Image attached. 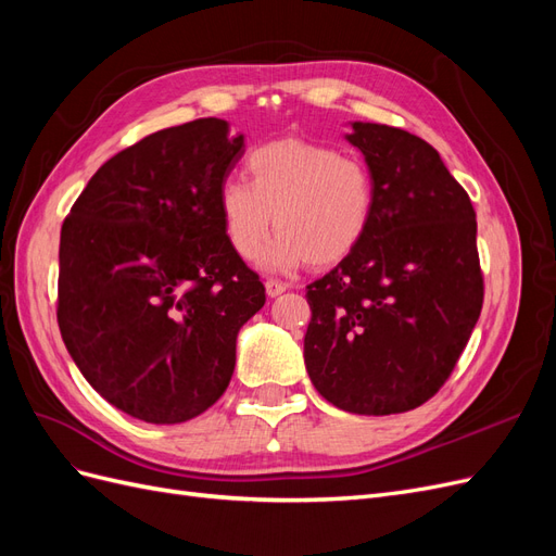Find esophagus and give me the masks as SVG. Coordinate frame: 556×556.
Wrapping results in <instances>:
<instances>
[{
    "instance_id": "1",
    "label": "esophagus",
    "mask_w": 556,
    "mask_h": 556,
    "mask_svg": "<svg viewBox=\"0 0 556 556\" xmlns=\"http://www.w3.org/2000/svg\"><path fill=\"white\" fill-rule=\"evenodd\" d=\"M264 288H266V294H268V296H278V294H282L285 290H288V282L276 280V278H268V280L264 282Z\"/></svg>"
}]
</instances>
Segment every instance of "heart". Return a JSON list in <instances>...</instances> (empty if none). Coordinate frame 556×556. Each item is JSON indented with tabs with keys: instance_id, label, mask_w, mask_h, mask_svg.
Listing matches in <instances>:
<instances>
[{
	"instance_id": "b5f03b06",
	"label": "heart",
	"mask_w": 556,
	"mask_h": 556,
	"mask_svg": "<svg viewBox=\"0 0 556 556\" xmlns=\"http://www.w3.org/2000/svg\"><path fill=\"white\" fill-rule=\"evenodd\" d=\"M248 182L229 178L217 194L225 237L241 260L266 252L268 268L331 266L364 241L374 220L376 185L359 157L301 139L271 141L245 160Z\"/></svg>"
}]
</instances>
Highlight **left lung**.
<instances>
[{
    "mask_svg": "<svg viewBox=\"0 0 556 556\" xmlns=\"http://www.w3.org/2000/svg\"><path fill=\"white\" fill-rule=\"evenodd\" d=\"M345 139L371 169L374 220L357 250L306 288L304 359L336 408L406 413L445 384L480 317L476 211L415 134L352 123Z\"/></svg>",
    "mask_w": 556,
    "mask_h": 556,
    "instance_id": "1",
    "label": "left lung"
}]
</instances>
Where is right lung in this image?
Instances as JSON below:
<instances>
[{
    "instance_id": "right-lung-1",
    "label": "right lung",
    "mask_w": 556,
    "mask_h": 556,
    "mask_svg": "<svg viewBox=\"0 0 556 556\" xmlns=\"http://www.w3.org/2000/svg\"><path fill=\"white\" fill-rule=\"evenodd\" d=\"M243 155L220 117L160 129L99 166L60 237L58 325L111 406L178 425L220 399L239 329L266 301L217 194Z\"/></svg>"
}]
</instances>
